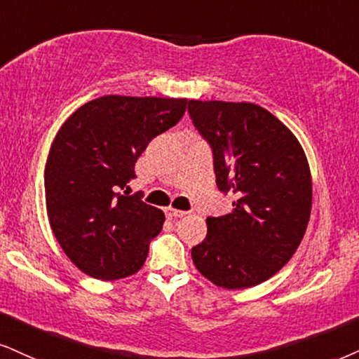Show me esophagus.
Masks as SVG:
<instances>
[{
    "mask_svg": "<svg viewBox=\"0 0 359 359\" xmlns=\"http://www.w3.org/2000/svg\"><path fill=\"white\" fill-rule=\"evenodd\" d=\"M165 213H166L168 218H181V216L188 215L187 211L176 210V208H171V206H168V208H166V210H165Z\"/></svg>",
    "mask_w": 359,
    "mask_h": 359,
    "instance_id": "esophagus-1",
    "label": "esophagus"
}]
</instances>
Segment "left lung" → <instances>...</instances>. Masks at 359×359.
<instances>
[{"mask_svg":"<svg viewBox=\"0 0 359 359\" xmlns=\"http://www.w3.org/2000/svg\"><path fill=\"white\" fill-rule=\"evenodd\" d=\"M194 126L210 141L219 191L236 193L231 213L208 218L191 250L206 280L245 290L293 258L311 215L308 158L290 128L255 103L189 100Z\"/></svg>","mask_w":359,"mask_h":359,"instance_id":"1","label":"left lung"}]
</instances>
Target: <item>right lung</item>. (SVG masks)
I'll return each instance as SVG.
<instances>
[{"instance_id":"1","label":"right lung","mask_w":359,"mask_h":359,"mask_svg":"<svg viewBox=\"0 0 359 359\" xmlns=\"http://www.w3.org/2000/svg\"><path fill=\"white\" fill-rule=\"evenodd\" d=\"M187 98L109 95L88 101L63 123L44 168L50 226L61 250L88 276L136 274L165 213L121 189L154 136L175 126ZM128 189V188H126Z\"/></svg>"}]
</instances>
